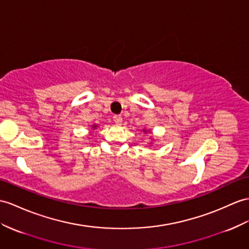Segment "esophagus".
<instances>
[{
	"instance_id": "esophagus-1",
	"label": "esophagus",
	"mask_w": 249,
	"mask_h": 249,
	"mask_svg": "<svg viewBox=\"0 0 249 249\" xmlns=\"http://www.w3.org/2000/svg\"><path fill=\"white\" fill-rule=\"evenodd\" d=\"M113 120H114L115 124H120L121 123H123V117H121L120 115H115V116L113 117Z\"/></svg>"
}]
</instances>
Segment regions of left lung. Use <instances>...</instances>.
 I'll return each instance as SVG.
<instances>
[{
	"label": "left lung",
	"mask_w": 249,
	"mask_h": 249,
	"mask_svg": "<svg viewBox=\"0 0 249 249\" xmlns=\"http://www.w3.org/2000/svg\"><path fill=\"white\" fill-rule=\"evenodd\" d=\"M143 132H145V130H143Z\"/></svg>",
	"instance_id": "8db88e82"
}]
</instances>
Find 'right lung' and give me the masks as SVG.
Here are the masks:
<instances>
[{
	"mask_svg": "<svg viewBox=\"0 0 249 249\" xmlns=\"http://www.w3.org/2000/svg\"><path fill=\"white\" fill-rule=\"evenodd\" d=\"M96 126H97V125H93V128H94V129H96Z\"/></svg>",
	"mask_w": 249,
	"mask_h": 249,
	"instance_id": "1",
	"label": "right lung"
}]
</instances>
